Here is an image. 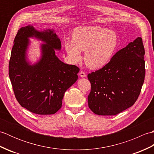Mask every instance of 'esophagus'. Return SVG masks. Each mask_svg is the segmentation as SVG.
<instances>
[{
    "instance_id": "34e87169",
    "label": "esophagus",
    "mask_w": 154,
    "mask_h": 154,
    "mask_svg": "<svg viewBox=\"0 0 154 154\" xmlns=\"http://www.w3.org/2000/svg\"><path fill=\"white\" fill-rule=\"evenodd\" d=\"M79 76L81 77H86V73H85L84 71H81L80 72H79Z\"/></svg>"
}]
</instances>
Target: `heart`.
Wrapping results in <instances>:
<instances>
[{
  "mask_svg": "<svg viewBox=\"0 0 154 154\" xmlns=\"http://www.w3.org/2000/svg\"><path fill=\"white\" fill-rule=\"evenodd\" d=\"M119 44L117 34L100 26H82L72 32L71 42L65 48L72 61L81 60L80 51H85L84 61L91 69H99L109 63Z\"/></svg>",
  "mask_w": 154,
  "mask_h": 154,
  "instance_id": "b5f03b06",
  "label": "heart"
}]
</instances>
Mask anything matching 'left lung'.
Instances as JSON below:
<instances>
[{
  "instance_id": "obj_1",
  "label": "left lung",
  "mask_w": 154,
  "mask_h": 154,
  "mask_svg": "<svg viewBox=\"0 0 154 154\" xmlns=\"http://www.w3.org/2000/svg\"><path fill=\"white\" fill-rule=\"evenodd\" d=\"M144 54L138 37L116 52L105 66L88 74L91 84L88 104L94 114L116 115L135 103L144 81Z\"/></svg>"
}]
</instances>
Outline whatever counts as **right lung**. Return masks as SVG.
Segmentation results:
<instances>
[{"label": "right lung", "instance_id": "add662e5", "mask_svg": "<svg viewBox=\"0 0 154 154\" xmlns=\"http://www.w3.org/2000/svg\"><path fill=\"white\" fill-rule=\"evenodd\" d=\"M45 44L41 60L33 65L26 60L29 37ZM61 41L54 30L38 31L32 26L18 30L14 40L8 73L16 100L20 105L38 114H54L62 105L64 94L78 79L79 68L64 63L55 55Z\"/></svg>", "mask_w": 154, "mask_h": 154}]
</instances>
